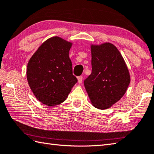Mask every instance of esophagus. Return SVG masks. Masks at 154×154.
Segmentation results:
<instances>
[{"label":"esophagus","instance_id":"34e87169","mask_svg":"<svg viewBox=\"0 0 154 154\" xmlns=\"http://www.w3.org/2000/svg\"><path fill=\"white\" fill-rule=\"evenodd\" d=\"M78 83H81L82 82V76H80L78 77Z\"/></svg>","mask_w":154,"mask_h":154}]
</instances>
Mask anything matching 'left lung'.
Here are the masks:
<instances>
[{
    "mask_svg": "<svg viewBox=\"0 0 154 154\" xmlns=\"http://www.w3.org/2000/svg\"><path fill=\"white\" fill-rule=\"evenodd\" d=\"M92 73L84 81L92 105L106 109L125 93L130 83L129 70L115 45H92Z\"/></svg>",
    "mask_w": 154,
    "mask_h": 154,
    "instance_id": "obj_1",
    "label": "left lung"
}]
</instances>
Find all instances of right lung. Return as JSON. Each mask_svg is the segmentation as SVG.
<instances>
[{"instance_id": "right-lung-1", "label": "right lung", "mask_w": 154, "mask_h": 154, "mask_svg": "<svg viewBox=\"0 0 154 154\" xmlns=\"http://www.w3.org/2000/svg\"><path fill=\"white\" fill-rule=\"evenodd\" d=\"M72 43L54 37L43 43L29 61L27 78L31 91L48 106L63 103L78 82L69 57Z\"/></svg>"}]
</instances>
